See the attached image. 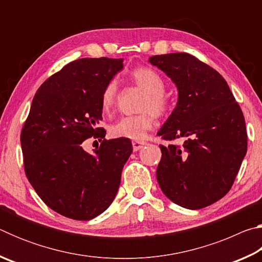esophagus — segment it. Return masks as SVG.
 <instances>
[{
	"mask_svg": "<svg viewBox=\"0 0 262 262\" xmlns=\"http://www.w3.org/2000/svg\"><path fill=\"white\" fill-rule=\"evenodd\" d=\"M145 144H147V142L144 141H133V150H134V151H137V150L143 148V145Z\"/></svg>",
	"mask_w": 262,
	"mask_h": 262,
	"instance_id": "esophagus-1",
	"label": "esophagus"
}]
</instances>
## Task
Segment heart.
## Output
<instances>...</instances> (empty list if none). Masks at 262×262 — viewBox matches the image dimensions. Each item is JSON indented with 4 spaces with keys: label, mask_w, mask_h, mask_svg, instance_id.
<instances>
[{
    "label": "heart",
    "mask_w": 262,
    "mask_h": 262,
    "mask_svg": "<svg viewBox=\"0 0 262 262\" xmlns=\"http://www.w3.org/2000/svg\"><path fill=\"white\" fill-rule=\"evenodd\" d=\"M130 81L135 86L145 91L141 101L140 111L143 112L135 115L123 117L114 122L110 132L114 137H127L132 140H142L149 129L154 126V113L162 117L170 108V99L165 92V83L161 75L154 69L140 67L130 73ZM118 83L115 79L106 84L101 94V106L105 111L114 107L118 100Z\"/></svg>",
    "instance_id": "1"
}]
</instances>
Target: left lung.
Listing matches in <instances>:
<instances>
[{
	"mask_svg": "<svg viewBox=\"0 0 262 262\" xmlns=\"http://www.w3.org/2000/svg\"><path fill=\"white\" fill-rule=\"evenodd\" d=\"M149 62L178 89V103L158 136L185 139L183 145H159V187L180 207L210 206L231 188L246 155L241 106L222 75L188 53L155 55Z\"/></svg>",
	"mask_w": 262,
	"mask_h": 262,
	"instance_id": "left-lung-1",
	"label": "left lung"
}]
</instances>
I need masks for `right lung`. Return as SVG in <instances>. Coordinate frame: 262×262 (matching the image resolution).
I'll use <instances>...</instances> for the list:
<instances>
[{"label": "right lung", "instance_id": "obj_1", "mask_svg": "<svg viewBox=\"0 0 262 262\" xmlns=\"http://www.w3.org/2000/svg\"><path fill=\"white\" fill-rule=\"evenodd\" d=\"M122 59H84L66 64L38 89L20 133L24 170L46 205L62 216L89 221L113 202L133 151L126 137L106 140L101 94L123 68ZM102 141L94 155L81 143Z\"/></svg>", "mask_w": 262, "mask_h": 262}]
</instances>
